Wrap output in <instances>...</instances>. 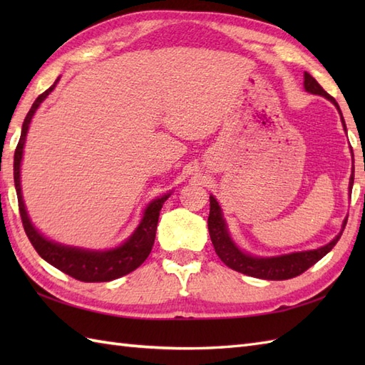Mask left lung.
Instances as JSON below:
<instances>
[{"label":"left lung","instance_id":"8db88e82","mask_svg":"<svg viewBox=\"0 0 365 365\" xmlns=\"http://www.w3.org/2000/svg\"><path fill=\"white\" fill-rule=\"evenodd\" d=\"M304 88L307 92L317 96H323L328 100H331L332 103L337 106V110L340 111V108L336 102L334 97H331L327 91H324L314 76L309 75L307 72L304 73ZM342 115V113H340ZM344 122V118H342ZM345 127V122H344ZM353 182H354V170L350 177V191L353 188ZM346 226V221L344 222V227ZM208 232H210V238L215 247V252L218 254V257L221 259L222 263L232 269L238 271V273H243L246 276H252V277H259V279H268V281H285V279H292L297 277L299 274L304 273L306 269L315 265L317 262L323 259L332 247L336 246L339 242L342 232L332 240L331 243L327 246L319 247V250L314 251H306V252H293V254H287L281 255V257H269V259H260V257H252L250 254H245L238 250V247L232 242L227 229H226V222L222 220L221 215V208L216 202V199L210 196V215H208Z\"/></svg>","mask_w":365,"mask_h":365}]
</instances>
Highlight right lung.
<instances>
[{"instance_id": "1", "label": "right lung", "mask_w": 365, "mask_h": 365, "mask_svg": "<svg viewBox=\"0 0 365 365\" xmlns=\"http://www.w3.org/2000/svg\"><path fill=\"white\" fill-rule=\"evenodd\" d=\"M58 81L59 78L54 81L51 88H48L43 94L38 96L36 98V102L33 103V106H31L25 120H23L21 136L17 144V149H15L14 182H15V190H17L21 222H23V227H25V232L31 245L34 246V250L43 260L51 263L53 267H56L58 269L63 271V273L72 276L73 279H78L81 282H108V281H113V279H118L120 276L131 273V271L136 269L139 265H143V262L149 257L153 242H155V234H157L160 210L170 195H165L163 197L155 199L153 202L145 208L144 218L141 224L138 226V229L135 230V234L131 235L122 246L115 247V250H111V251L94 252V251L78 250V247H68V246L48 242V240L38 234L28 218L25 204H23V199H21L20 163H21L23 145H25L29 122L33 119L38 105H41L45 100V97L54 89Z\"/></svg>"}]
</instances>
